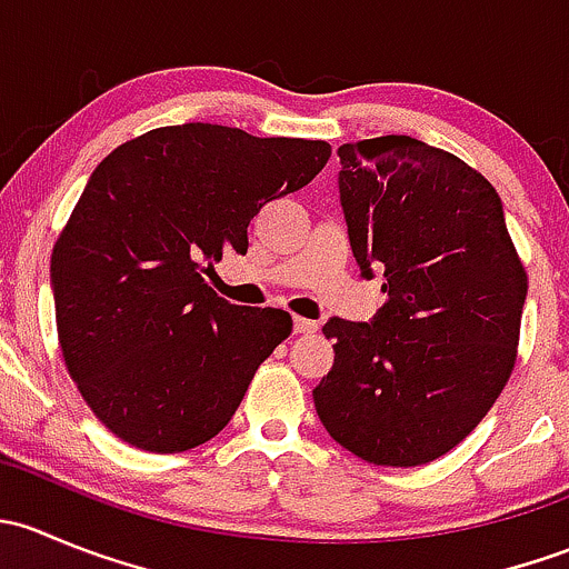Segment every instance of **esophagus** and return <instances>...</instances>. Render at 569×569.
<instances>
[{
    "label": "esophagus",
    "mask_w": 569,
    "mask_h": 569,
    "mask_svg": "<svg viewBox=\"0 0 569 569\" xmlns=\"http://www.w3.org/2000/svg\"><path fill=\"white\" fill-rule=\"evenodd\" d=\"M319 325L313 319H302V317H295V332H300V336H311V332H317Z\"/></svg>",
    "instance_id": "obj_1"
}]
</instances>
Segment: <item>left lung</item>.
Segmentation results:
<instances>
[{
  "instance_id": "1",
  "label": "left lung",
  "mask_w": 569,
  "mask_h": 569,
  "mask_svg": "<svg viewBox=\"0 0 569 569\" xmlns=\"http://www.w3.org/2000/svg\"><path fill=\"white\" fill-rule=\"evenodd\" d=\"M338 192L363 278L386 269L371 321L332 317L319 421L355 457L432 462L473 432L512 375L529 283L492 183L405 134L343 142Z\"/></svg>"
}]
</instances>
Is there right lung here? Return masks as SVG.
<instances>
[{
	"label": "right lung",
	"instance_id": "obj_1",
	"mask_svg": "<svg viewBox=\"0 0 569 569\" xmlns=\"http://www.w3.org/2000/svg\"><path fill=\"white\" fill-rule=\"evenodd\" d=\"M327 159L325 140L183 123L93 170L51 252V289L68 375L109 432L176 455L226 429L291 317L231 306L203 274L228 248L248 252L261 206Z\"/></svg>",
	"mask_w": 569,
	"mask_h": 569
}]
</instances>
